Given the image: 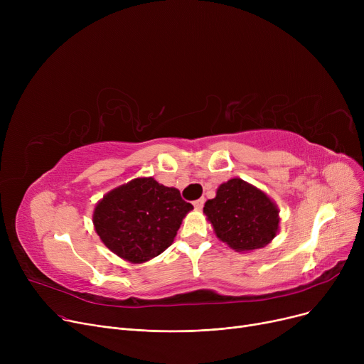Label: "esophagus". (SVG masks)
<instances>
[{
  "instance_id": "obj_1",
  "label": "esophagus",
  "mask_w": 364,
  "mask_h": 364,
  "mask_svg": "<svg viewBox=\"0 0 364 364\" xmlns=\"http://www.w3.org/2000/svg\"><path fill=\"white\" fill-rule=\"evenodd\" d=\"M193 205H195V208H196V209H202V208H203V205H205V199H198V200H195V202H193Z\"/></svg>"
}]
</instances>
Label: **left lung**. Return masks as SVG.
<instances>
[{"instance_id":"8db88e82","label":"left lung","mask_w":364,"mask_h":364,"mask_svg":"<svg viewBox=\"0 0 364 364\" xmlns=\"http://www.w3.org/2000/svg\"><path fill=\"white\" fill-rule=\"evenodd\" d=\"M203 213L215 235L236 251H254L270 243L279 228V211L270 198L240 178L228 180L209 199Z\"/></svg>"}]
</instances>
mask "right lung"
<instances>
[{
  "label": "right lung",
  "mask_w": 364,
  "mask_h": 364,
  "mask_svg": "<svg viewBox=\"0 0 364 364\" xmlns=\"http://www.w3.org/2000/svg\"><path fill=\"white\" fill-rule=\"evenodd\" d=\"M193 205L177 188L153 178H136L107 193L94 209L92 223L112 252L131 262L162 254Z\"/></svg>",
  "instance_id": "1"
}]
</instances>
